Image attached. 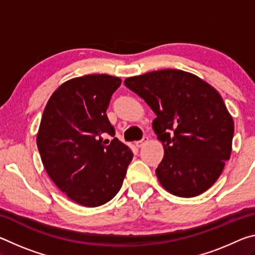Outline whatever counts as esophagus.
Here are the masks:
<instances>
[{
    "mask_svg": "<svg viewBox=\"0 0 255 255\" xmlns=\"http://www.w3.org/2000/svg\"><path fill=\"white\" fill-rule=\"evenodd\" d=\"M147 141H148V137H144L143 139H140V140L136 141L135 145L137 146L138 148H140V147H143V146H144L145 144H147Z\"/></svg>",
    "mask_w": 255,
    "mask_h": 255,
    "instance_id": "esophagus-1",
    "label": "esophagus"
}]
</instances>
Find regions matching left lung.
I'll use <instances>...</instances> for the list:
<instances>
[{
    "label": "left lung",
    "instance_id": "1",
    "mask_svg": "<svg viewBox=\"0 0 255 255\" xmlns=\"http://www.w3.org/2000/svg\"><path fill=\"white\" fill-rule=\"evenodd\" d=\"M125 84L156 115L152 127L164 157L157 179L170 193L201 195L221 176L231 157L234 122L221 94L206 81L180 70L127 77Z\"/></svg>",
    "mask_w": 255,
    "mask_h": 255
}]
</instances>
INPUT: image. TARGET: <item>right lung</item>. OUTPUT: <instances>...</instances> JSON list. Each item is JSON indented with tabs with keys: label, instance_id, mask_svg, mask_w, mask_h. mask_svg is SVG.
<instances>
[{
	"label": "right lung",
	"instance_id": "add662e5",
	"mask_svg": "<svg viewBox=\"0 0 255 255\" xmlns=\"http://www.w3.org/2000/svg\"><path fill=\"white\" fill-rule=\"evenodd\" d=\"M122 79L74 77L58 86L42 114L37 146L49 178L76 204L98 207L122 188L132 152L115 136L106 111Z\"/></svg>",
	"mask_w": 255,
	"mask_h": 255
}]
</instances>
